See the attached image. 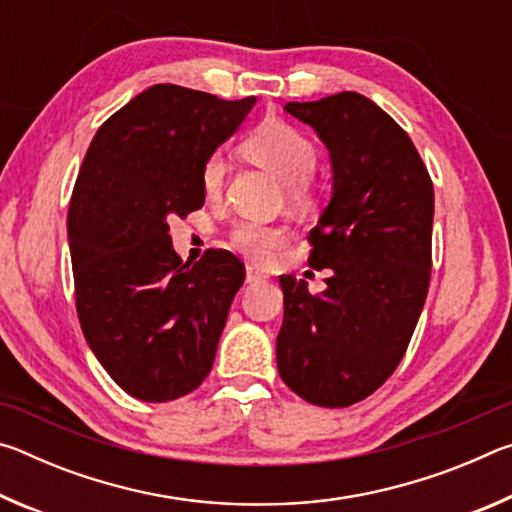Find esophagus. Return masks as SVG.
Returning a JSON list of instances; mask_svg holds the SVG:
<instances>
[{
    "mask_svg": "<svg viewBox=\"0 0 512 512\" xmlns=\"http://www.w3.org/2000/svg\"><path fill=\"white\" fill-rule=\"evenodd\" d=\"M266 275L262 271H257L255 266H246V282L248 284H257V282H264Z\"/></svg>",
    "mask_w": 512,
    "mask_h": 512,
    "instance_id": "34e87169",
    "label": "esophagus"
}]
</instances>
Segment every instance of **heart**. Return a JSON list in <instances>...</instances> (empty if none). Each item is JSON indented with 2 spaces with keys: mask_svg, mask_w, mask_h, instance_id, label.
<instances>
[{
  "mask_svg": "<svg viewBox=\"0 0 512 512\" xmlns=\"http://www.w3.org/2000/svg\"><path fill=\"white\" fill-rule=\"evenodd\" d=\"M250 160L282 180V192L293 207H305L314 198V171L318 149L296 126L282 119H266L241 142ZM228 178V162L221 153H210L201 164V189L207 198H219ZM230 246L253 262H266L287 239L280 225L237 221L230 228Z\"/></svg>",
  "mask_w": 512,
  "mask_h": 512,
  "instance_id": "obj_1",
  "label": "heart"
}]
</instances>
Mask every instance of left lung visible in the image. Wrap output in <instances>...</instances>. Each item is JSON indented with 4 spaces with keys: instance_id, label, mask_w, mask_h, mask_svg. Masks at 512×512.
Segmentation results:
<instances>
[{
    "instance_id": "1",
    "label": "left lung",
    "mask_w": 512,
    "mask_h": 512,
    "mask_svg": "<svg viewBox=\"0 0 512 512\" xmlns=\"http://www.w3.org/2000/svg\"><path fill=\"white\" fill-rule=\"evenodd\" d=\"M332 155L334 196L309 232L323 293L282 275L277 370L316 406L366 400L400 366L431 280L433 183L411 137L357 92L289 101Z\"/></svg>"
}]
</instances>
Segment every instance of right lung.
I'll return each mask as SVG.
<instances>
[{"instance_id":"obj_1","label":"right lung","mask_w":512,"mask_h":512,"mask_svg":"<svg viewBox=\"0 0 512 512\" xmlns=\"http://www.w3.org/2000/svg\"><path fill=\"white\" fill-rule=\"evenodd\" d=\"M255 97L153 85L103 121L67 212L74 300L94 357L144 402H171L210 375L244 264L171 248V214L201 210V164L237 131Z\"/></svg>"}]
</instances>
